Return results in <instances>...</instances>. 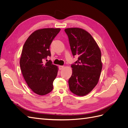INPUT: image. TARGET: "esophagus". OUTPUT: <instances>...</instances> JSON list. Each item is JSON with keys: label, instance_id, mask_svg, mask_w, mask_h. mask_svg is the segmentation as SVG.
<instances>
[{"label": "esophagus", "instance_id": "esophagus-1", "mask_svg": "<svg viewBox=\"0 0 128 128\" xmlns=\"http://www.w3.org/2000/svg\"><path fill=\"white\" fill-rule=\"evenodd\" d=\"M64 66H59V69L60 70H62V69H63L64 68Z\"/></svg>", "mask_w": 128, "mask_h": 128}]
</instances>
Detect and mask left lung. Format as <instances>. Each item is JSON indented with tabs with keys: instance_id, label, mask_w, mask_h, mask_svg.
<instances>
[{
	"instance_id": "8db88e82",
	"label": "left lung",
	"mask_w": 128,
	"mask_h": 128,
	"mask_svg": "<svg viewBox=\"0 0 128 128\" xmlns=\"http://www.w3.org/2000/svg\"><path fill=\"white\" fill-rule=\"evenodd\" d=\"M72 55L78 56L76 64H72V75L68 80L69 89L78 96L89 94L98 84L102 64L100 48L86 30L79 28L64 29Z\"/></svg>"
}]
</instances>
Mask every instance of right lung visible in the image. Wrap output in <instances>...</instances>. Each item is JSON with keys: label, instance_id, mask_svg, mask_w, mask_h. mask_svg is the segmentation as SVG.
I'll return each mask as SVG.
<instances>
[{"label": "right lung", "instance_id": "obj_1", "mask_svg": "<svg viewBox=\"0 0 128 128\" xmlns=\"http://www.w3.org/2000/svg\"><path fill=\"white\" fill-rule=\"evenodd\" d=\"M60 28H43L34 31L27 38L23 46L20 65L28 86L40 96L47 94L53 90V83L58 68L51 61L43 60L51 56L50 46L60 31Z\"/></svg>", "mask_w": 128, "mask_h": 128}]
</instances>
